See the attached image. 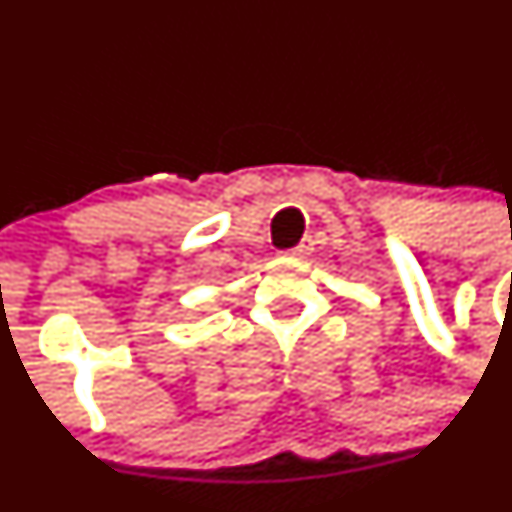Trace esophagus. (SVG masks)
<instances>
[{
	"mask_svg": "<svg viewBox=\"0 0 512 512\" xmlns=\"http://www.w3.org/2000/svg\"><path fill=\"white\" fill-rule=\"evenodd\" d=\"M312 246H315V241H312V236H302V241L298 246H293V249L288 251V254L298 256V258H307L312 254Z\"/></svg>",
	"mask_w": 512,
	"mask_h": 512,
	"instance_id": "obj_1",
	"label": "esophagus"
}]
</instances>
